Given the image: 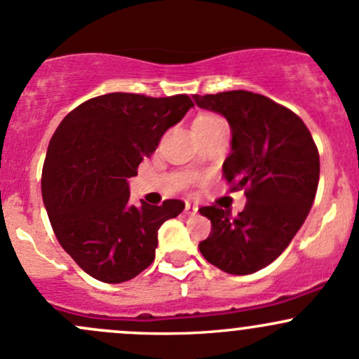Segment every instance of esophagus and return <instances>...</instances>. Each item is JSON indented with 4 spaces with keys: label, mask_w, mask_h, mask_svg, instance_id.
<instances>
[{
    "label": "esophagus",
    "mask_w": 359,
    "mask_h": 359,
    "mask_svg": "<svg viewBox=\"0 0 359 359\" xmlns=\"http://www.w3.org/2000/svg\"><path fill=\"white\" fill-rule=\"evenodd\" d=\"M184 213H186L187 217H194V215L198 213V206H194V205H191V203H187L186 210H184Z\"/></svg>",
    "instance_id": "34e87169"
}]
</instances>
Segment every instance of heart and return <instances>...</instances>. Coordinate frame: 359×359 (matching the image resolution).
<instances>
[{
  "instance_id": "obj_1",
  "label": "heart",
  "mask_w": 359,
  "mask_h": 359,
  "mask_svg": "<svg viewBox=\"0 0 359 359\" xmlns=\"http://www.w3.org/2000/svg\"><path fill=\"white\" fill-rule=\"evenodd\" d=\"M220 122H224V120H222L220 116L213 115V113H201V115H198L194 118V122H192V127L213 126V123H220Z\"/></svg>"
}]
</instances>
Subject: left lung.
I'll use <instances>...</instances> for the list:
<instances>
[{
  "mask_svg": "<svg viewBox=\"0 0 359 359\" xmlns=\"http://www.w3.org/2000/svg\"><path fill=\"white\" fill-rule=\"evenodd\" d=\"M199 108L227 118L232 151L224 161L230 191L246 192L237 217L203 206L211 232L199 251L232 275L265 269L282 255L311 210L320 179V156L303 120L289 108L249 90L194 94Z\"/></svg>",
  "mask_w": 359,
  "mask_h": 359,
  "instance_id": "left-lung-1",
  "label": "left lung"
}]
</instances>
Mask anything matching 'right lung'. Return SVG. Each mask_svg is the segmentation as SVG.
I'll return each instance as SVG.
<instances>
[{
    "label": "right lung",
    "mask_w": 359,
    "mask_h": 359,
    "mask_svg": "<svg viewBox=\"0 0 359 359\" xmlns=\"http://www.w3.org/2000/svg\"><path fill=\"white\" fill-rule=\"evenodd\" d=\"M192 107L187 94L110 93L79 104L53 134L41 179L44 206L58 243L96 280L120 284L148 269L158 229L186 206L180 199L130 205L127 179Z\"/></svg>",
    "instance_id": "obj_1"
}]
</instances>
